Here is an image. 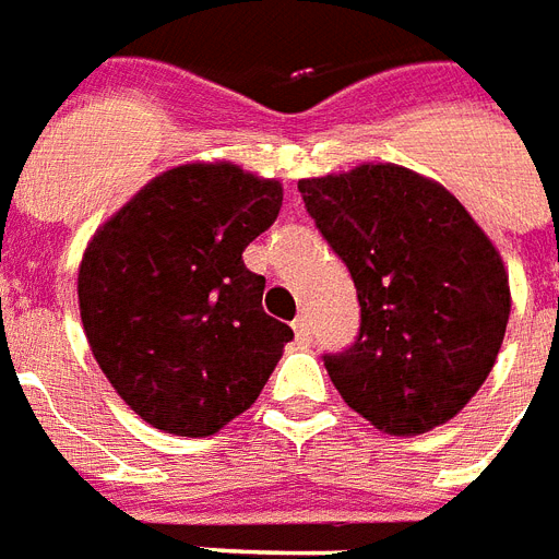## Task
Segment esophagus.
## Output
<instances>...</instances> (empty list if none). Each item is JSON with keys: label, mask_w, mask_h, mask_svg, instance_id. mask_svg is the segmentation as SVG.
<instances>
[{"label": "esophagus", "mask_w": 559, "mask_h": 559, "mask_svg": "<svg viewBox=\"0 0 559 559\" xmlns=\"http://www.w3.org/2000/svg\"><path fill=\"white\" fill-rule=\"evenodd\" d=\"M295 335H297V342H304L309 344V338H312V333H309V318L306 314H300L295 321Z\"/></svg>", "instance_id": "esophagus-1"}]
</instances>
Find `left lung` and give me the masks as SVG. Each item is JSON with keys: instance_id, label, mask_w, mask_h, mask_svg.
Segmentation results:
<instances>
[{"instance_id": "left-lung-1", "label": "left lung", "mask_w": 559, "mask_h": 559, "mask_svg": "<svg viewBox=\"0 0 559 559\" xmlns=\"http://www.w3.org/2000/svg\"><path fill=\"white\" fill-rule=\"evenodd\" d=\"M297 191L356 285L359 335L324 354L344 404L392 436L451 421L492 371L510 321L492 241L454 194L406 167L362 165Z\"/></svg>"}]
</instances>
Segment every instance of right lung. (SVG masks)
Returning a JSON list of instances; mask_svg holds the SVG:
<instances>
[{
    "mask_svg": "<svg viewBox=\"0 0 559 559\" xmlns=\"http://www.w3.org/2000/svg\"><path fill=\"white\" fill-rule=\"evenodd\" d=\"M283 188L235 165L155 176L87 245L79 309L96 362L146 424L212 436L253 406L292 326L262 309L241 253Z\"/></svg>",
    "mask_w": 559,
    "mask_h": 559,
    "instance_id": "obj_1",
    "label": "right lung"
}]
</instances>
